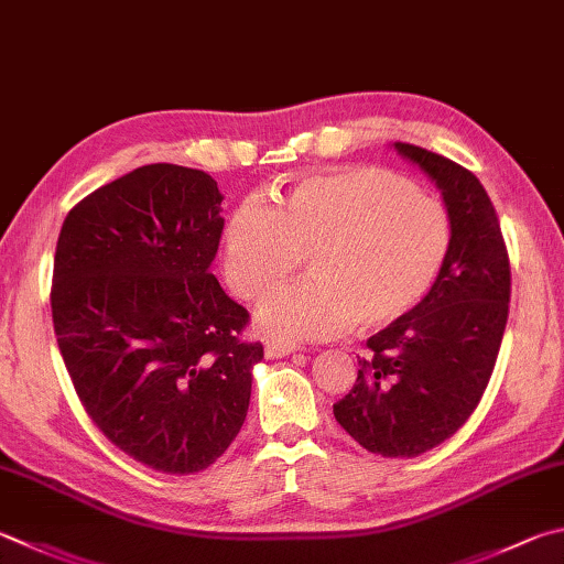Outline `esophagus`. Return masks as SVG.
I'll return each instance as SVG.
<instances>
[{"instance_id": "1", "label": "esophagus", "mask_w": 564, "mask_h": 564, "mask_svg": "<svg viewBox=\"0 0 564 564\" xmlns=\"http://www.w3.org/2000/svg\"><path fill=\"white\" fill-rule=\"evenodd\" d=\"M299 347L291 345V343H281V340H265L263 345V352L269 360H275V357H285V355H293Z\"/></svg>"}]
</instances>
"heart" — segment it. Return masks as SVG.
Segmentation results:
<instances>
[{
    "label": "heart",
    "mask_w": 564,
    "mask_h": 564,
    "mask_svg": "<svg viewBox=\"0 0 564 564\" xmlns=\"http://www.w3.org/2000/svg\"><path fill=\"white\" fill-rule=\"evenodd\" d=\"M448 251L444 204L382 167L305 177L275 194L273 207L247 197L221 239L224 275L243 301L263 299L305 253L308 279L275 291L256 313L279 340L399 321L432 291Z\"/></svg>",
    "instance_id": "b5f03b06"
}]
</instances>
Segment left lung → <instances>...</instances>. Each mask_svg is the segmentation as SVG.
<instances>
[{
	"instance_id": "1",
	"label": "left lung",
	"mask_w": 564,
	"mask_h": 564,
	"mask_svg": "<svg viewBox=\"0 0 564 564\" xmlns=\"http://www.w3.org/2000/svg\"><path fill=\"white\" fill-rule=\"evenodd\" d=\"M394 150L442 189L452 251L422 303L367 340L333 414L367 452L412 458L454 436L486 392L508 323L510 261L474 172L409 142Z\"/></svg>"
}]
</instances>
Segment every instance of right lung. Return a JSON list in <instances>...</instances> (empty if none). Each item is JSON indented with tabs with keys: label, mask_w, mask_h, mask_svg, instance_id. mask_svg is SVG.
<instances>
[{
	"label": "right lung",
	"mask_w": 564,
	"mask_h": 564,
	"mask_svg": "<svg viewBox=\"0 0 564 564\" xmlns=\"http://www.w3.org/2000/svg\"><path fill=\"white\" fill-rule=\"evenodd\" d=\"M207 172L145 165L64 219L51 315L94 424L140 464L197 474L237 438L263 345L209 273L224 217Z\"/></svg>",
	"instance_id": "add662e5"
}]
</instances>
